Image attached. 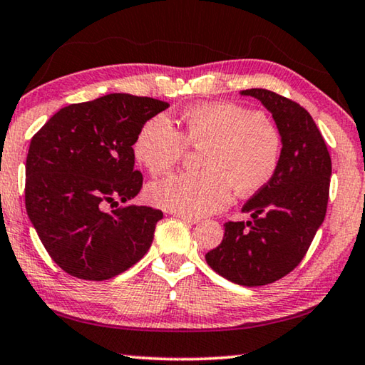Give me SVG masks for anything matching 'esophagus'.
<instances>
[{"mask_svg":"<svg viewBox=\"0 0 365 365\" xmlns=\"http://www.w3.org/2000/svg\"><path fill=\"white\" fill-rule=\"evenodd\" d=\"M177 217L183 222H187V224H191V225L200 224V219L197 217H190V215H183V214H177Z\"/></svg>","mask_w":365,"mask_h":365,"instance_id":"1","label":"esophagus"}]
</instances>
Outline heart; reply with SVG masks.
<instances>
[{
	"label": "heart",
	"mask_w": 365,
	"mask_h": 365,
	"mask_svg": "<svg viewBox=\"0 0 365 365\" xmlns=\"http://www.w3.org/2000/svg\"><path fill=\"white\" fill-rule=\"evenodd\" d=\"M185 135L168 115L151 117L133 141V153L151 175L169 172L187 143L206 146L197 174H175L148 187L154 206L201 217L222 211L238 195H252L274 178L280 164L282 138L262 114L233 103L201 104L183 114Z\"/></svg>",
	"instance_id": "1"
}]
</instances>
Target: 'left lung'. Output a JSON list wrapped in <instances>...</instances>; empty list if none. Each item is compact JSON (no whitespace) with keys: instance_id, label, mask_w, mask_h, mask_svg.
<instances>
[{"instance_id":"obj_1","label":"left lung","mask_w":365,"mask_h":365,"mask_svg":"<svg viewBox=\"0 0 365 365\" xmlns=\"http://www.w3.org/2000/svg\"><path fill=\"white\" fill-rule=\"evenodd\" d=\"M240 93L256 98L274 117L280 164L242 209L252 220L227 222L224 240L206 262L237 285L261 287L289 274L311 246L325 219L331 159L316 122L298 103L264 88Z\"/></svg>"}]
</instances>
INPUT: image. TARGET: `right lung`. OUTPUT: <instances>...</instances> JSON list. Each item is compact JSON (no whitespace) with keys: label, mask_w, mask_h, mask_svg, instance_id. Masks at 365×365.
<instances>
[{"label":"right lung","mask_w":365,"mask_h":365,"mask_svg":"<svg viewBox=\"0 0 365 365\" xmlns=\"http://www.w3.org/2000/svg\"><path fill=\"white\" fill-rule=\"evenodd\" d=\"M169 103L110 93L59 109L30 141L26 209L48 255L83 280H108L143 257L163 211L120 206L143 187L133 141ZM116 206L106 212V206Z\"/></svg>","instance_id":"obj_1"}]
</instances>
